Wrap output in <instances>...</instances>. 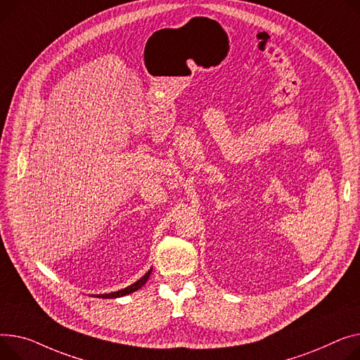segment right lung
I'll return each instance as SVG.
<instances>
[{
    "label": "right lung",
    "mask_w": 360,
    "mask_h": 360,
    "mask_svg": "<svg viewBox=\"0 0 360 360\" xmlns=\"http://www.w3.org/2000/svg\"><path fill=\"white\" fill-rule=\"evenodd\" d=\"M150 274H152V268H150V271H149V272H148L145 276H141V278H140L137 282H134L133 285L127 286V288H124V290H120V291H117V292H110V294H98V295H91V297H97V298H117V297H123V295L131 294V292H134V291L140 290L141 286L148 282V279H149Z\"/></svg>",
    "instance_id": "1"
}]
</instances>
